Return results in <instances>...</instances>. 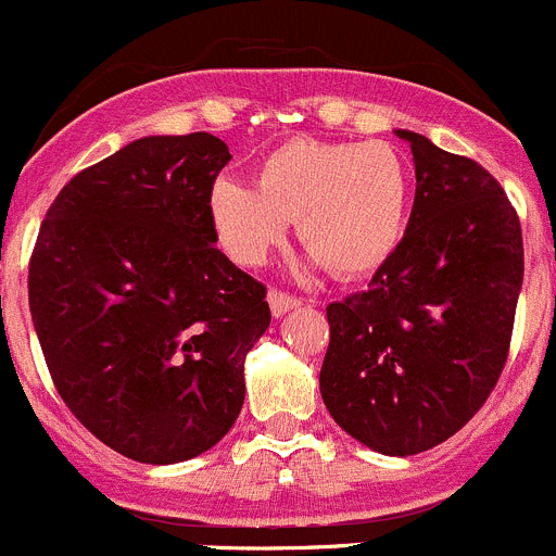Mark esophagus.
Listing matches in <instances>:
<instances>
[{"label": "esophagus", "mask_w": 556, "mask_h": 556, "mask_svg": "<svg viewBox=\"0 0 556 556\" xmlns=\"http://www.w3.org/2000/svg\"><path fill=\"white\" fill-rule=\"evenodd\" d=\"M267 302H270V311L276 318L286 316V313L294 311V307H300V300H296V296L286 294V291H280V289L267 291Z\"/></svg>", "instance_id": "esophagus-1"}]
</instances>
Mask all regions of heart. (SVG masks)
Instances as JSON below:
<instances>
[{
	"label": "heart",
	"instance_id": "b5f03b06",
	"mask_svg": "<svg viewBox=\"0 0 556 556\" xmlns=\"http://www.w3.org/2000/svg\"><path fill=\"white\" fill-rule=\"evenodd\" d=\"M408 202V169L394 148L294 137L256 164V186L218 178L207 216L238 265H262L296 222L307 254L332 276L356 278L394 254Z\"/></svg>",
	"mask_w": 556,
	"mask_h": 556
}]
</instances>
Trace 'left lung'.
Returning a JSON list of instances; mask_svg holds the SVG:
<instances>
[{
	"instance_id": "8db88e82",
	"label": "left lung",
	"mask_w": 556,
	"mask_h": 556,
	"mask_svg": "<svg viewBox=\"0 0 556 556\" xmlns=\"http://www.w3.org/2000/svg\"><path fill=\"white\" fill-rule=\"evenodd\" d=\"M416 197L365 291L327 307L321 387L354 441L410 457L463 430L503 372L525 278L519 216L497 180L419 131Z\"/></svg>"
}]
</instances>
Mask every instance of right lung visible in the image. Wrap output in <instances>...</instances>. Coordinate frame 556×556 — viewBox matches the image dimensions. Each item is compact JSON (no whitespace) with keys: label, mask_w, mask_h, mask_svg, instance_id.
Returning a JSON list of instances; mask_svg holds the SVG:
<instances>
[{"label":"right lung","mask_w":556,"mask_h":556,"mask_svg":"<svg viewBox=\"0 0 556 556\" xmlns=\"http://www.w3.org/2000/svg\"><path fill=\"white\" fill-rule=\"evenodd\" d=\"M232 159L207 131L151 135L75 175L37 235L29 311L75 419L135 463L216 446L270 327L265 286L216 249L207 194Z\"/></svg>","instance_id":"1"}]
</instances>
